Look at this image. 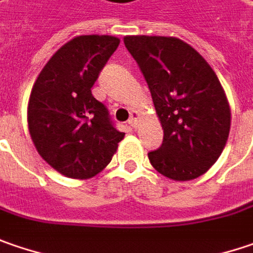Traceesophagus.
Instances as JSON below:
<instances>
[{"mask_svg": "<svg viewBox=\"0 0 253 253\" xmlns=\"http://www.w3.org/2000/svg\"><path fill=\"white\" fill-rule=\"evenodd\" d=\"M138 120H139L138 112H131V118H129V121H128V124L132 126L133 129H136V128H138Z\"/></svg>", "mask_w": 253, "mask_h": 253, "instance_id": "34e87169", "label": "esophagus"}]
</instances>
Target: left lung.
Wrapping results in <instances>:
<instances>
[{
	"label": "left lung",
	"mask_w": 253,
	"mask_h": 253,
	"mask_svg": "<svg viewBox=\"0 0 253 253\" xmlns=\"http://www.w3.org/2000/svg\"><path fill=\"white\" fill-rule=\"evenodd\" d=\"M124 44L145 77L164 129L148 154L151 165L173 181H191L218 161L231 129V107L204 57L175 37L126 35Z\"/></svg>",
	"instance_id": "obj_1"
}]
</instances>
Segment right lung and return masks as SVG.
Wrapping results in <instances>:
<instances>
[{"mask_svg": "<svg viewBox=\"0 0 253 253\" xmlns=\"http://www.w3.org/2000/svg\"><path fill=\"white\" fill-rule=\"evenodd\" d=\"M120 45L112 35H80L49 58L32 86L28 131L38 154L61 175L88 179L107 167L125 133L91 88Z\"/></svg>", "mask_w": 253, "mask_h": 253, "instance_id": "obj_1", "label": "right lung"}]
</instances>
